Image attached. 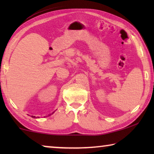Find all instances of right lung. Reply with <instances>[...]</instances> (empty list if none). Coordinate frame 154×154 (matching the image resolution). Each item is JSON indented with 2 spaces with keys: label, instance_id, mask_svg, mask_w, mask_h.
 Segmentation results:
<instances>
[{
  "label": "right lung",
  "instance_id": "obj_1",
  "mask_svg": "<svg viewBox=\"0 0 154 154\" xmlns=\"http://www.w3.org/2000/svg\"><path fill=\"white\" fill-rule=\"evenodd\" d=\"M53 113H52L51 114H53ZM51 114H49V116H51ZM32 118H35V116H32Z\"/></svg>",
  "mask_w": 154,
  "mask_h": 154
}]
</instances>
